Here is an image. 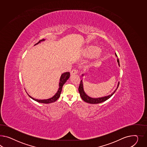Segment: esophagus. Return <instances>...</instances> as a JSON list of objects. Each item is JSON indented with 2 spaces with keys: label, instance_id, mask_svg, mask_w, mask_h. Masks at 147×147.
Returning a JSON list of instances; mask_svg holds the SVG:
<instances>
[{
  "label": "esophagus",
  "instance_id": "esophagus-1",
  "mask_svg": "<svg viewBox=\"0 0 147 147\" xmlns=\"http://www.w3.org/2000/svg\"><path fill=\"white\" fill-rule=\"evenodd\" d=\"M78 73V71L76 70V69H73L71 71V75L73 76V75H74Z\"/></svg>",
  "mask_w": 147,
  "mask_h": 147
}]
</instances>
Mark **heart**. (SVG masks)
Returning <instances> with one entry per match:
<instances>
[{
    "mask_svg": "<svg viewBox=\"0 0 147 147\" xmlns=\"http://www.w3.org/2000/svg\"><path fill=\"white\" fill-rule=\"evenodd\" d=\"M100 50V49L96 45H89L84 50V55L86 57H90L95 56ZM104 53L103 52H99L97 55L96 59L101 60L103 58Z\"/></svg>",
    "mask_w": 147,
    "mask_h": 147,
    "instance_id": "heart-1",
    "label": "heart"
}]
</instances>
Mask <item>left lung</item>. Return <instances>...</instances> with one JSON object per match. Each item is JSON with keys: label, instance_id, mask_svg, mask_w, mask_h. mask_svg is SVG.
Here are the masks:
<instances>
[{"label": "left lung", "instance_id": "left-lung-1", "mask_svg": "<svg viewBox=\"0 0 147 147\" xmlns=\"http://www.w3.org/2000/svg\"><path fill=\"white\" fill-rule=\"evenodd\" d=\"M115 56L117 57V54L115 53ZM117 62L118 63V65L120 66V64H119V60L118 58H117ZM84 74H82V76H84ZM119 82H118L117 87L116 88L115 90L111 94V95H109L106 96L104 97H99V98H92L91 97H89V96L86 94V93L85 92V91L84 90V84H83V80H81L80 84L79 87V91L80 95L81 96V98L84 100V102L90 104H98L102 103L104 101L107 100L108 99H109L113 95L115 91L117 90V89H118V88L119 87Z\"/></svg>", "mask_w": 147, "mask_h": 147}]
</instances>
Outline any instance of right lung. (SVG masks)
<instances>
[{
  "mask_svg": "<svg viewBox=\"0 0 147 147\" xmlns=\"http://www.w3.org/2000/svg\"><path fill=\"white\" fill-rule=\"evenodd\" d=\"M45 39L43 40H40L37 43H36V44H35L34 45H36L40 43V42H43L45 40ZM70 76V73L69 72H65V73H63V74H62L60 76V78L59 80V88H58V90L57 92H56V94L53 96H52L51 98H49V99H35L33 97H32V96L28 95L29 96L32 98V99L35 100L36 102H38V103H44V104H49L53 102H55V101H56L57 99H58L59 98L60 96V94H61V92L62 90V88L63 87V84H65V82L67 81L69 78Z\"/></svg>",
  "mask_w": 147,
  "mask_h": 147,
  "instance_id": "right-lung-1",
  "label": "right lung"
}]
</instances>
